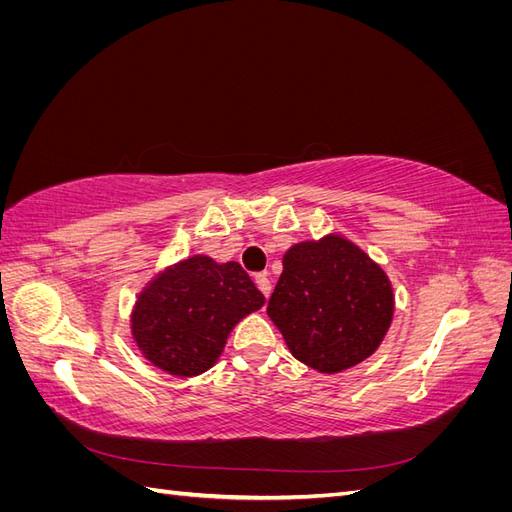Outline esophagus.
<instances>
[{
	"label": "esophagus",
	"mask_w": 512,
	"mask_h": 512,
	"mask_svg": "<svg viewBox=\"0 0 512 512\" xmlns=\"http://www.w3.org/2000/svg\"><path fill=\"white\" fill-rule=\"evenodd\" d=\"M254 282H256V286H258V290L265 294V297H269L271 294V282H269V277L265 275V273H260V275H256L254 277Z\"/></svg>",
	"instance_id": "esophagus-1"
}]
</instances>
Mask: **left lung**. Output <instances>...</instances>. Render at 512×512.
Listing matches in <instances>:
<instances>
[{"label":"left lung","mask_w":512,"mask_h":512,"mask_svg":"<svg viewBox=\"0 0 512 512\" xmlns=\"http://www.w3.org/2000/svg\"><path fill=\"white\" fill-rule=\"evenodd\" d=\"M282 262L267 314L294 359L320 374L369 359L395 312L382 267L342 235L292 245Z\"/></svg>","instance_id":"8db88e82"}]
</instances>
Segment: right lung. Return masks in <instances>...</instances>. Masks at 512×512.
<instances>
[{
    "label": "right lung",
    "instance_id": "add662e5",
    "mask_svg": "<svg viewBox=\"0 0 512 512\" xmlns=\"http://www.w3.org/2000/svg\"><path fill=\"white\" fill-rule=\"evenodd\" d=\"M265 305L239 262L192 256L166 267L138 294L132 337L145 359L192 378L215 365L235 324Z\"/></svg>",
    "mask_w": 512,
    "mask_h": 512
}]
</instances>
